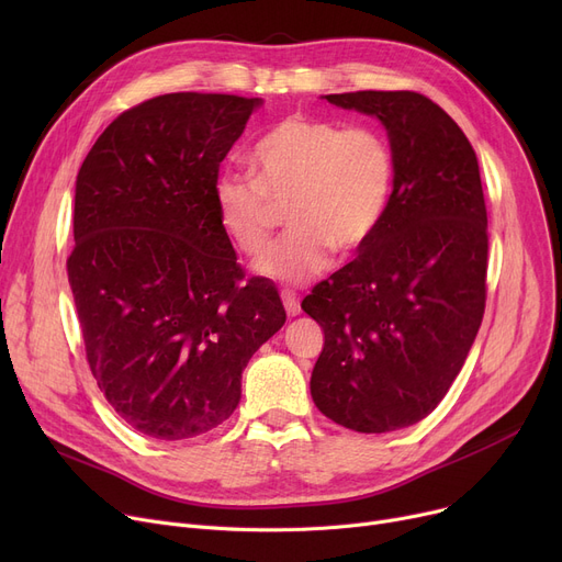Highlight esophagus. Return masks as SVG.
<instances>
[{
	"label": "esophagus",
	"instance_id": "1",
	"mask_svg": "<svg viewBox=\"0 0 562 562\" xmlns=\"http://www.w3.org/2000/svg\"><path fill=\"white\" fill-rule=\"evenodd\" d=\"M280 296H282V303H284V310H286L289 316H299L301 314V301H299L296 293H293V291H282Z\"/></svg>",
	"mask_w": 562,
	"mask_h": 562
}]
</instances>
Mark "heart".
Returning <instances> with one entry per match:
<instances>
[{
	"mask_svg": "<svg viewBox=\"0 0 562 562\" xmlns=\"http://www.w3.org/2000/svg\"><path fill=\"white\" fill-rule=\"evenodd\" d=\"M255 177L221 172L212 198L223 232L246 255L271 241L278 204L289 202L291 232L257 271L278 282H305L330 263L333 248L356 252L375 234L394 187L390 143L371 127L289 115L250 150Z\"/></svg>",
	"mask_w": 562,
	"mask_h": 562,
	"instance_id": "1",
	"label": "heart"
}]
</instances>
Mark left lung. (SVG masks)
<instances>
[{"label":"left lung","instance_id":"8db88e82","mask_svg":"<svg viewBox=\"0 0 562 562\" xmlns=\"http://www.w3.org/2000/svg\"><path fill=\"white\" fill-rule=\"evenodd\" d=\"M326 100L385 127L394 187L360 257L303 301L326 337L310 392L344 428L401 430L447 396L481 328L487 212L479 159L453 117L419 93Z\"/></svg>","mask_w":562,"mask_h":562}]
</instances>
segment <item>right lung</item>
I'll list each match as a JSON object with an SVG mask.
<instances>
[{
	"label": "right lung",
	"instance_id": "1",
	"mask_svg": "<svg viewBox=\"0 0 562 562\" xmlns=\"http://www.w3.org/2000/svg\"><path fill=\"white\" fill-rule=\"evenodd\" d=\"M261 98L170 93L102 132L75 184L68 280L111 407L153 439H189L241 401V373L286 321L273 282L246 286L212 198Z\"/></svg>",
	"mask_w": 562,
	"mask_h": 562
}]
</instances>
